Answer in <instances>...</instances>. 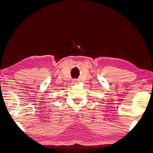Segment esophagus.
<instances>
[{
    "label": "esophagus",
    "instance_id": "esophagus-1",
    "mask_svg": "<svg viewBox=\"0 0 153 153\" xmlns=\"http://www.w3.org/2000/svg\"><path fill=\"white\" fill-rule=\"evenodd\" d=\"M77 82H78V80H77V79H74V80H73V83H76Z\"/></svg>",
    "mask_w": 153,
    "mask_h": 153
}]
</instances>
